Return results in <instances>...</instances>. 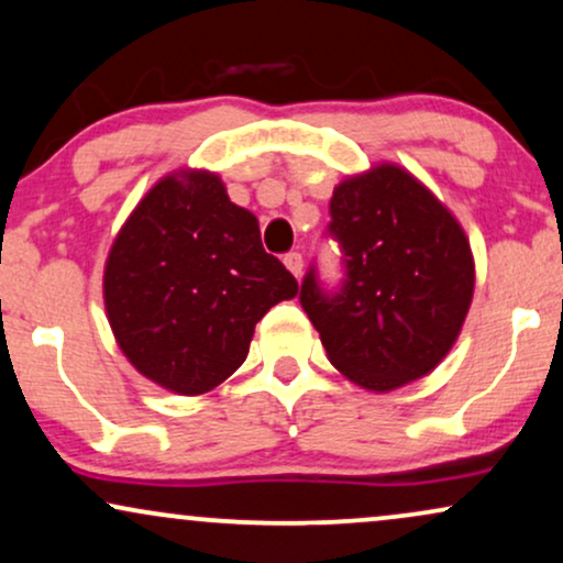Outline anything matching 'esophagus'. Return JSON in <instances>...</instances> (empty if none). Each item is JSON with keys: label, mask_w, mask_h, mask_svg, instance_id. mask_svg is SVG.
I'll list each match as a JSON object with an SVG mask.
<instances>
[{"label": "esophagus", "mask_w": 563, "mask_h": 563, "mask_svg": "<svg viewBox=\"0 0 563 563\" xmlns=\"http://www.w3.org/2000/svg\"><path fill=\"white\" fill-rule=\"evenodd\" d=\"M286 267L290 269V273H294L296 277H301V273H303V257L298 252H290V254H286Z\"/></svg>", "instance_id": "obj_1"}]
</instances>
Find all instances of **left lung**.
Masks as SVG:
<instances>
[{
  "instance_id": "1",
  "label": "left lung",
  "mask_w": 563,
  "mask_h": 563,
  "mask_svg": "<svg viewBox=\"0 0 563 563\" xmlns=\"http://www.w3.org/2000/svg\"><path fill=\"white\" fill-rule=\"evenodd\" d=\"M330 216L345 254L343 288L327 296L314 269L301 283L330 364L368 393L431 374L473 303L475 262L457 218L397 163L340 181Z\"/></svg>"
}]
</instances>
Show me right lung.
Instances as JSON below:
<instances>
[{"mask_svg":"<svg viewBox=\"0 0 563 563\" xmlns=\"http://www.w3.org/2000/svg\"><path fill=\"white\" fill-rule=\"evenodd\" d=\"M296 294V277L262 246L254 212L205 168L155 181L103 269L106 317L126 361L187 397L229 379L260 319Z\"/></svg>","mask_w":563,"mask_h":563,"instance_id":"1","label":"right lung"}]
</instances>
